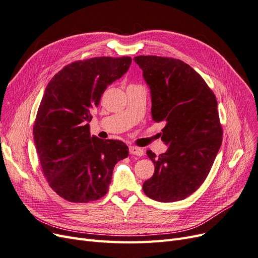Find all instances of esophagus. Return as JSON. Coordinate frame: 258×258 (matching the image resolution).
<instances>
[{"mask_svg":"<svg viewBox=\"0 0 258 258\" xmlns=\"http://www.w3.org/2000/svg\"><path fill=\"white\" fill-rule=\"evenodd\" d=\"M130 153L132 155H136V156H143L144 155V150H141L140 148L136 147H130Z\"/></svg>","mask_w":258,"mask_h":258,"instance_id":"esophagus-1","label":"esophagus"}]
</instances>
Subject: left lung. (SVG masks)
<instances>
[{
	"label": "left lung",
	"instance_id": "1",
	"mask_svg": "<svg viewBox=\"0 0 258 258\" xmlns=\"http://www.w3.org/2000/svg\"><path fill=\"white\" fill-rule=\"evenodd\" d=\"M151 93V114L165 124L161 139L167 151L147 154L154 166L145 194L156 202L186 198L206 180L222 145L217 97L201 75L181 60L135 56Z\"/></svg>",
	"mask_w": 258,
	"mask_h": 258
}]
</instances>
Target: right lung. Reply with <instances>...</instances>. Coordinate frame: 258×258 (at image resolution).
<instances>
[{
  "mask_svg": "<svg viewBox=\"0 0 258 258\" xmlns=\"http://www.w3.org/2000/svg\"><path fill=\"white\" fill-rule=\"evenodd\" d=\"M130 56L92 57L66 65L49 81L33 128L36 152L49 185L72 203L103 197L112 170L128 155L120 140L91 136V110L106 88L130 69Z\"/></svg>",
  "mask_w": 258,
  "mask_h": 258,
  "instance_id": "right-lung-1",
  "label": "right lung"
}]
</instances>
